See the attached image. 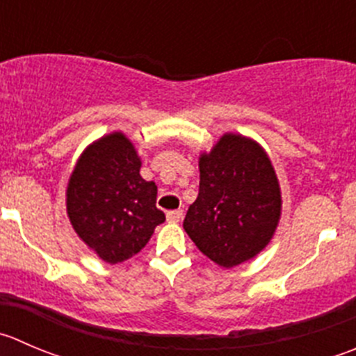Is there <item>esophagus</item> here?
<instances>
[{"label": "esophagus", "instance_id": "esophagus-1", "mask_svg": "<svg viewBox=\"0 0 356 356\" xmlns=\"http://www.w3.org/2000/svg\"><path fill=\"white\" fill-rule=\"evenodd\" d=\"M181 219H182V210H170V212H167L168 222H179Z\"/></svg>", "mask_w": 356, "mask_h": 356}]
</instances>
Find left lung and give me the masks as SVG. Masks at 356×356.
<instances>
[{"label":"left lung","instance_id":"1","mask_svg":"<svg viewBox=\"0 0 356 356\" xmlns=\"http://www.w3.org/2000/svg\"><path fill=\"white\" fill-rule=\"evenodd\" d=\"M200 193L184 229L198 250L220 268L261 254L282 217V189L264 147L227 132L198 158Z\"/></svg>","mask_w":356,"mask_h":356}]
</instances>
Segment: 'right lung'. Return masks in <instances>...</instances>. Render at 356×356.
<instances>
[{
  "label": "right lung",
  "mask_w": 356,
  "mask_h": 356,
  "mask_svg": "<svg viewBox=\"0 0 356 356\" xmlns=\"http://www.w3.org/2000/svg\"><path fill=\"white\" fill-rule=\"evenodd\" d=\"M140 165L132 140L123 132H111L83 149L69 175V222L108 264L139 254L165 220L156 209V184L140 177Z\"/></svg>",
  "instance_id": "obj_1"
}]
</instances>
